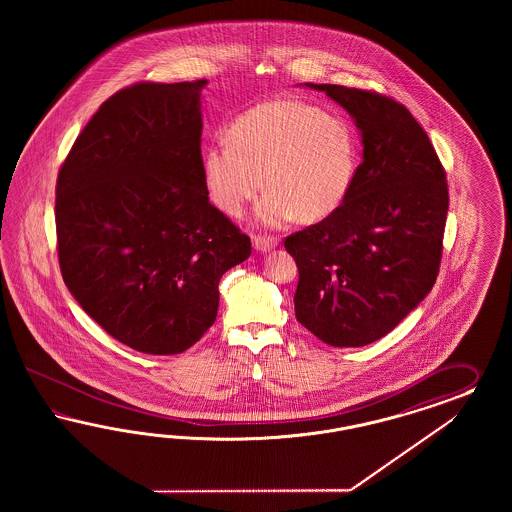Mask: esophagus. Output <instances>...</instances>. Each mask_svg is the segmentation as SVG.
<instances>
[{
    "label": "esophagus",
    "instance_id": "esophagus-1",
    "mask_svg": "<svg viewBox=\"0 0 512 512\" xmlns=\"http://www.w3.org/2000/svg\"><path fill=\"white\" fill-rule=\"evenodd\" d=\"M278 240L276 238H264V236H253V248L259 253H268L270 249L278 248Z\"/></svg>",
    "mask_w": 512,
    "mask_h": 512
}]
</instances>
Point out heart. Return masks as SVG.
<instances>
[{
	"label": "heart",
	"instance_id": "b5f03b06",
	"mask_svg": "<svg viewBox=\"0 0 512 512\" xmlns=\"http://www.w3.org/2000/svg\"><path fill=\"white\" fill-rule=\"evenodd\" d=\"M360 146L355 127L338 114L300 99H272L240 114L227 142L201 157L202 184L223 212L238 216L264 184L255 221L278 229L315 223L347 201L357 180Z\"/></svg>",
	"mask_w": 512,
	"mask_h": 512
}]
</instances>
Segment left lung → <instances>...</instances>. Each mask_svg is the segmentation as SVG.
<instances>
[{
	"mask_svg": "<svg viewBox=\"0 0 512 512\" xmlns=\"http://www.w3.org/2000/svg\"><path fill=\"white\" fill-rule=\"evenodd\" d=\"M306 88L353 118L362 163L347 201L285 240L298 266L295 315L332 347H362L387 336L432 291L447 178L426 131L394 99L336 84Z\"/></svg>",
	"mask_w": 512,
	"mask_h": 512,
	"instance_id": "left-lung-1",
	"label": "left lung"
}]
</instances>
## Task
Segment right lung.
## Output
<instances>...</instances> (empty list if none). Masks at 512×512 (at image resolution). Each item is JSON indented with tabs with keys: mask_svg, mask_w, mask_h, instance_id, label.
<instances>
[{
	"mask_svg": "<svg viewBox=\"0 0 512 512\" xmlns=\"http://www.w3.org/2000/svg\"><path fill=\"white\" fill-rule=\"evenodd\" d=\"M206 80L114 93L82 129L56 186L69 293L114 340L178 355L214 325L219 279L251 242L202 184Z\"/></svg>",
	"mask_w": 512,
	"mask_h": 512,
	"instance_id": "right-lung-1",
	"label": "right lung"
}]
</instances>
